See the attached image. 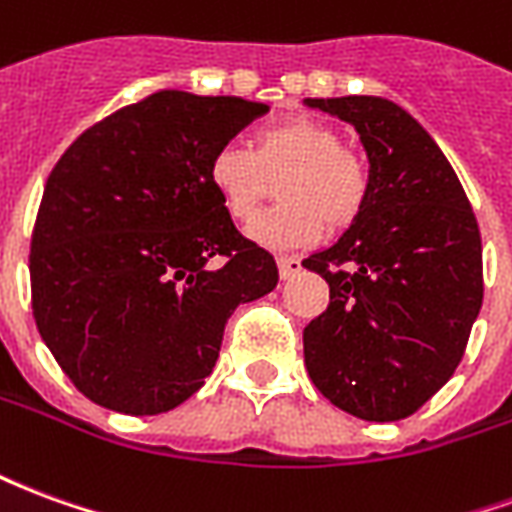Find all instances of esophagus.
<instances>
[{"label":"esophagus","mask_w":512,"mask_h":512,"mask_svg":"<svg viewBox=\"0 0 512 512\" xmlns=\"http://www.w3.org/2000/svg\"><path fill=\"white\" fill-rule=\"evenodd\" d=\"M277 266H279V277L290 279V277H296V274L301 271V260L293 255H279Z\"/></svg>","instance_id":"1"}]
</instances>
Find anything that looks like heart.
I'll list each match as a JSON object with an SVG mask.
<instances>
[{"mask_svg":"<svg viewBox=\"0 0 512 512\" xmlns=\"http://www.w3.org/2000/svg\"><path fill=\"white\" fill-rule=\"evenodd\" d=\"M279 180L274 211L263 213L249 235L266 246L293 249L315 244L323 219L345 230L359 219L370 197V172L362 156L343 147L340 134L310 117H290L255 131V147L227 142L211 156L208 180L224 211L249 222L266 200L271 180Z\"/></svg>","mask_w":512,"mask_h":512,"instance_id":"obj_1","label":"heart"}]
</instances>
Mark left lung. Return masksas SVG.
Listing matches in <instances>:
<instances>
[{
	"mask_svg": "<svg viewBox=\"0 0 512 512\" xmlns=\"http://www.w3.org/2000/svg\"><path fill=\"white\" fill-rule=\"evenodd\" d=\"M356 128L370 197L301 266L329 282L304 329V365L326 400L367 422L414 414L450 381L483 304V244L461 180L403 106L378 95L304 98Z\"/></svg>",
	"mask_w": 512,
	"mask_h": 512,
	"instance_id": "1",
	"label": "left lung"
}]
</instances>
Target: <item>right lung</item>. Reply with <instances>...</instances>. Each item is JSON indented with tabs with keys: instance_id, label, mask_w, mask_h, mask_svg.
<instances>
[{
	"instance_id": "add662e5",
	"label": "right lung",
	"mask_w": 512,
	"mask_h": 512,
	"mask_svg": "<svg viewBox=\"0 0 512 512\" xmlns=\"http://www.w3.org/2000/svg\"><path fill=\"white\" fill-rule=\"evenodd\" d=\"M268 106L161 90L87 128L51 169L32 230L35 323L73 386L131 417L189 400L238 304L277 288L235 230L211 156ZM222 259V264H216Z\"/></svg>"
}]
</instances>
